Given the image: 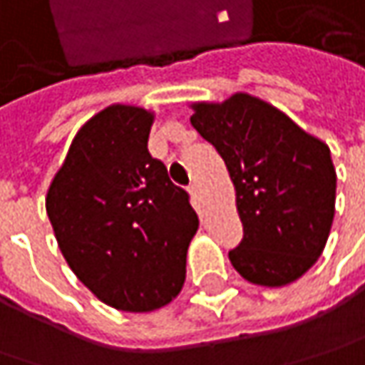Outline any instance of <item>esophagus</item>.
<instances>
[{
    "mask_svg": "<svg viewBox=\"0 0 365 365\" xmlns=\"http://www.w3.org/2000/svg\"><path fill=\"white\" fill-rule=\"evenodd\" d=\"M187 192H190V196H192V200H194V202H198V200H200V187H198V183H190Z\"/></svg>",
    "mask_w": 365,
    "mask_h": 365,
    "instance_id": "34e87169",
    "label": "esophagus"
}]
</instances>
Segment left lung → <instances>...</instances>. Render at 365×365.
Returning <instances> with one entry per match:
<instances>
[{"mask_svg":"<svg viewBox=\"0 0 365 365\" xmlns=\"http://www.w3.org/2000/svg\"><path fill=\"white\" fill-rule=\"evenodd\" d=\"M192 109V125L223 157L235 185L244 240L229 252L233 268L254 285L297 281L331 233L336 173L329 146L246 93Z\"/></svg>","mask_w":365,"mask_h":365,"instance_id":"left-lung-1","label":"left lung"}]
</instances>
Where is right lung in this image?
Segmentation results:
<instances>
[{
	"label": "right lung",
	"mask_w": 365,
	"mask_h": 365,
	"mask_svg": "<svg viewBox=\"0 0 365 365\" xmlns=\"http://www.w3.org/2000/svg\"><path fill=\"white\" fill-rule=\"evenodd\" d=\"M155 115L111 105L76 134L47 192V215L66 262L111 308L153 312L185 281L198 229L187 192L148 153Z\"/></svg>",
	"instance_id": "right-lung-1"
}]
</instances>
